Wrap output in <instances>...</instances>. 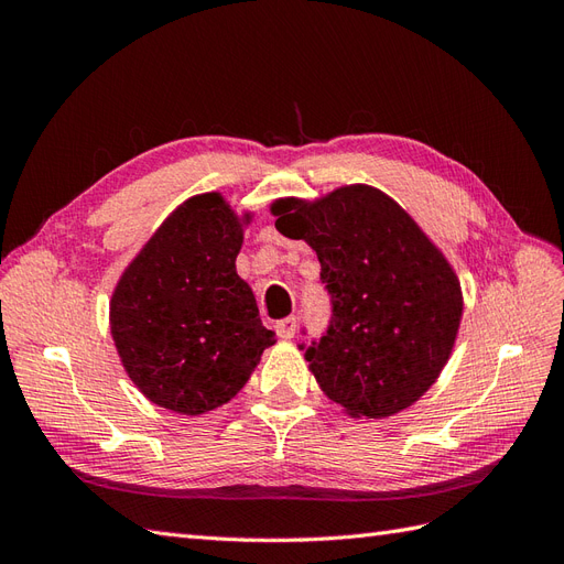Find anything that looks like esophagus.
I'll return each instance as SVG.
<instances>
[{
    "label": "esophagus",
    "instance_id": "obj_1",
    "mask_svg": "<svg viewBox=\"0 0 564 564\" xmlns=\"http://www.w3.org/2000/svg\"><path fill=\"white\" fill-rule=\"evenodd\" d=\"M275 329H278V334H280L282 338H292V336L296 334V317L289 315V317L280 319V322L275 324Z\"/></svg>",
    "mask_w": 564,
    "mask_h": 564
}]
</instances>
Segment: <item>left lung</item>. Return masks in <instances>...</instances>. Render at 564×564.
<instances>
[{"label": "left lung", "instance_id": "left-lung-1", "mask_svg": "<svg viewBox=\"0 0 564 564\" xmlns=\"http://www.w3.org/2000/svg\"><path fill=\"white\" fill-rule=\"evenodd\" d=\"M275 228L308 242L332 296L327 334L305 350L319 388L348 416L412 406L447 365L464 296L454 268L395 199L344 185L315 202H272Z\"/></svg>", "mask_w": 564, "mask_h": 564}]
</instances>
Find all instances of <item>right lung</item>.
<instances>
[{
	"instance_id": "right-lung-1",
	"label": "right lung",
	"mask_w": 564,
	"mask_h": 564,
	"mask_svg": "<svg viewBox=\"0 0 564 564\" xmlns=\"http://www.w3.org/2000/svg\"><path fill=\"white\" fill-rule=\"evenodd\" d=\"M251 214L220 193L185 199L127 265L110 299V334L129 379L158 406L197 416L245 388L275 332L237 275Z\"/></svg>"
}]
</instances>
